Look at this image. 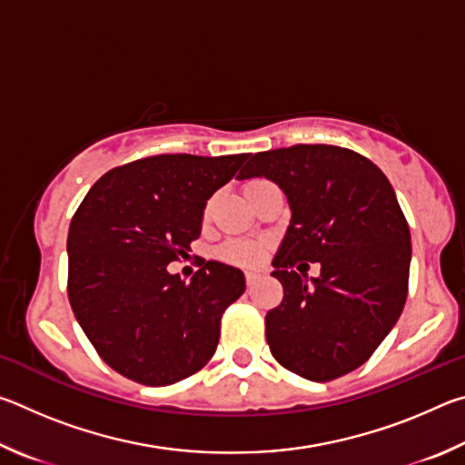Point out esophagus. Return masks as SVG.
I'll return each mask as SVG.
<instances>
[{"label": "esophagus", "instance_id": "esophagus-1", "mask_svg": "<svg viewBox=\"0 0 465 465\" xmlns=\"http://www.w3.org/2000/svg\"><path fill=\"white\" fill-rule=\"evenodd\" d=\"M258 277H261V274H258L256 271H248V272H246V285H248V287H254Z\"/></svg>", "mask_w": 465, "mask_h": 465}]
</instances>
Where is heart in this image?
<instances>
[{
	"instance_id": "b5f03b06",
	"label": "heart",
	"mask_w": 465,
	"mask_h": 465,
	"mask_svg": "<svg viewBox=\"0 0 465 465\" xmlns=\"http://www.w3.org/2000/svg\"><path fill=\"white\" fill-rule=\"evenodd\" d=\"M222 254L232 262H240V264H254L261 258V246L252 242H230L227 246L222 250Z\"/></svg>"
}]
</instances>
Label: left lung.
<instances>
[{
    "label": "left lung",
    "instance_id": "obj_1",
    "mask_svg": "<svg viewBox=\"0 0 465 465\" xmlns=\"http://www.w3.org/2000/svg\"><path fill=\"white\" fill-rule=\"evenodd\" d=\"M240 180L269 178L287 196L291 222L272 258L282 285L266 313L279 363L310 381L355 371L404 310L411 230L396 193L371 160L336 145H293L250 157ZM321 262L307 282L292 266Z\"/></svg>",
    "mask_w": 465,
    "mask_h": 465
}]
</instances>
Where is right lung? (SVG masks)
<instances>
[{"mask_svg":"<svg viewBox=\"0 0 465 465\" xmlns=\"http://www.w3.org/2000/svg\"><path fill=\"white\" fill-rule=\"evenodd\" d=\"M250 153L143 157L106 172L69 225V303L106 363L170 385L215 355L219 322L243 291L235 266L209 261L191 281L168 264L201 235L207 201Z\"/></svg>","mask_w":465,"mask_h":465,"instance_id":"right-lung-1","label":"right lung"}]
</instances>
